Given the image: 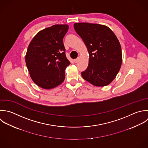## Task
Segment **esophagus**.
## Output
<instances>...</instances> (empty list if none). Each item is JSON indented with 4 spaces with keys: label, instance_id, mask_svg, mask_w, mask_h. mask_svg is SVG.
Returning a JSON list of instances; mask_svg holds the SVG:
<instances>
[{
    "label": "esophagus",
    "instance_id": "obj_1",
    "mask_svg": "<svg viewBox=\"0 0 148 148\" xmlns=\"http://www.w3.org/2000/svg\"><path fill=\"white\" fill-rule=\"evenodd\" d=\"M79 59V58H77V59H75L74 60V62L75 63H77V62H78Z\"/></svg>",
    "mask_w": 148,
    "mask_h": 148
}]
</instances>
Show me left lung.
I'll return each mask as SVG.
<instances>
[{
  "instance_id": "1",
  "label": "left lung",
  "mask_w": 148,
  "mask_h": 148,
  "mask_svg": "<svg viewBox=\"0 0 148 148\" xmlns=\"http://www.w3.org/2000/svg\"><path fill=\"white\" fill-rule=\"evenodd\" d=\"M74 27L89 53L88 66L81 73L82 78L95 86L108 85L115 79L122 64V49L118 39L104 25L76 23Z\"/></svg>"
}]
</instances>
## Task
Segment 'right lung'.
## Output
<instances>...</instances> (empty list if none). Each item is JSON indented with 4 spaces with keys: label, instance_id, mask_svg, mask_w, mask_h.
<instances>
[{
    "label": "right lung",
    "instance_id": "obj_1",
    "mask_svg": "<svg viewBox=\"0 0 148 148\" xmlns=\"http://www.w3.org/2000/svg\"><path fill=\"white\" fill-rule=\"evenodd\" d=\"M67 25H55L39 32L27 48L25 61L33 82L38 86L53 88L61 84L70 62L66 56L63 38Z\"/></svg>",
    "mask_w": 148,
    "mask_h": 148
}]
</instances>
